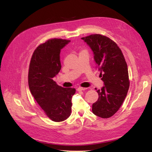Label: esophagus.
Here are the masks:
<instances>
[{
	"label": "esophagus",
	"instance_id": "34e87169",
	"mask_svg": "<svg viewBox=\"0 0 152 152\" xmlns=\"http://www.w3.org/2000/svg\"><path fill=\"white\" fill-rule=\"evenodd\" d=\"M87 89V88H81V87H80V88H78V89H77V90H78V91H84V90Z\"/></svg>",
	"mask_w": 152,
	"mask_h": 152
}]
</instances>
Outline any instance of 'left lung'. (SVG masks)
Returning <instances> with one entry per match:
<instances>
[{
  "instance_id": "8db88e82",
  "label": "left lung",
  "mask_w": 152,
  "mask_h": 152,
  "mask_svg": "<svg viewBox=\"0 0 152 152\" xmlns=\"http://www.w3.org/2000/svg\"><path fill=\"white\" fill-rule=\"evenodd\" d=\"M93 52L104 86L96 89L99 99L92 105L95 115L110 118L120 108L129 88L127 64L121 50L110 38L95 34L82 38Z\"/></svg>"
}]
</instances>
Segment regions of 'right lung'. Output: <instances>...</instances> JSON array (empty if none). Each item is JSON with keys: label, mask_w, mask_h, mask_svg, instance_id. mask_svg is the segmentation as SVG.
Segmentation results:
<instances>
[{"label": "right lung", "mask_w": 152, "mask_h": 152, "mask_svg": "<svg viewBox=\"0 0 152 152\" xmlns=\"http://www.w3.org/2000/svg\"><path fill=\"white\" fill-rule=\"evenodd\" d=\"M70 40L52 38L39 45L32 56L28 82L31 94L51 120L63 121L69 117L74 88L58 86L53 78L61 69V50Z\"/></svg>", "instance_id": "1"}]
</instances>
